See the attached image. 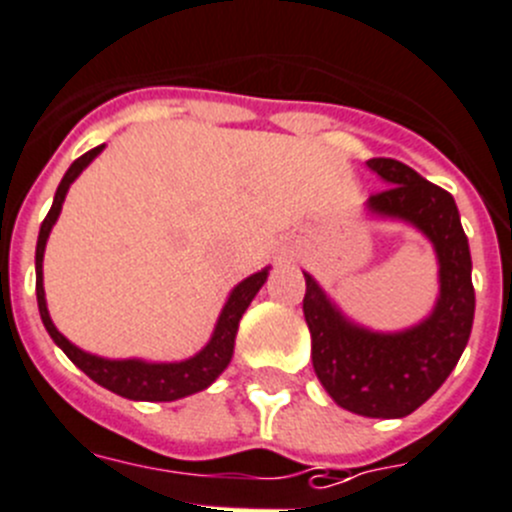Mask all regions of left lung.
Masks as SVG:
<instances>
[{
  "label": "left lung",
  "mask_w": 512,
  "mask_h": 512,
  "mask_svg": "<svg viewBox=\"0 0 512 512\" xmlns=\"http://www.w3.org/2000/svg\"><path fill=\"white\" fill-rule=\"evenodd\" d=\"M367 165L387 183L364 203L369 216L407 223L435 248V306L407 329L374 332L349 319L314 276L304 274V316L314 372L329 397L354 415L397 420L425 405L465 352L475 319L472 261L450 193L399 160L372 158Z\"/></svg>",
  "instance_id": "8db88e82"
}]
</instances>
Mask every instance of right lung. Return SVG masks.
Wrapping results in <instances>:
<instances>
[{"label": "right lung", "mask_w": 512, "mask_h": 512, "mask_svg": "<svg viewBox=\"0 0 512 512\" xmlns=\"http://www.w3.org/2000/svg\"><path fill=\"white\" fill-rule=\"evenodd\" d=\"M102 148H105V145H97V148L87 150L85 155H80V158L67 168L65 178H62L60 186H57L50 213H47V218L40 226L37 251H34V271H37V306H40L42 324H45L52 342L70 357V362L75 364V367H80L82 372H85L92 382L100 384V387L110 389V392L120 394V397L125 399H135V402H173V399L188 397V394H196L201 392V389L211 387L218 379V374L231 364L233 344H236L238 334V321H241L243 311L248 309L253 296L259 294V289L266 284V279H269V266L256 271V274H251L248 279H243L241 284L233 286L226 304H223L221 314H218L216 329H213L208 344L198 354L183 359V362L105 359L75 347V344H72L65 334H60V329L52 324V316L50 311H47L45 284H42V261H45L47 238H50V231L57 223V218H60L67 191H70L72 183L80 178L82 170L102 153Z\"/></svg>", "instance_id": "add662e5"}]
</instances>
